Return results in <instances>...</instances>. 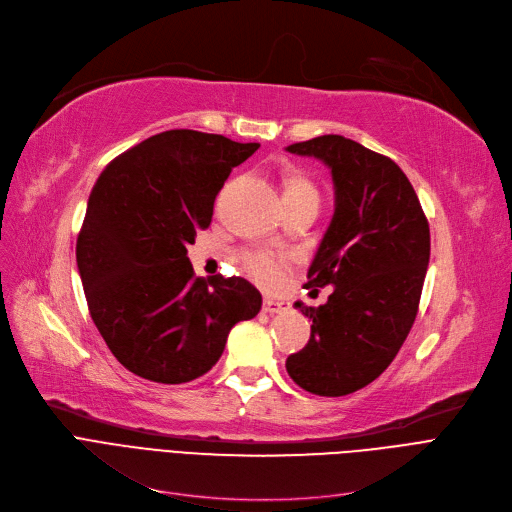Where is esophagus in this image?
I'll list each match as a JSON object with an SVG mask.
<instances>
[{"label": "esophagus", "instance_id": "esophagus-1", "mask_svg": "<svg viewBox=\"0 0 512 512\" xmlns=\"http://www.w3.org/2000/svg\"><path fill=\"white\" fill-rule=\"evenodd\" d=\"M262 310H264L266 314H283V312H287V310H289V304H287V302H281V299L264 297Z\"/></svg>", "mask_w": 512, "mask_h": 512}]
</instances>
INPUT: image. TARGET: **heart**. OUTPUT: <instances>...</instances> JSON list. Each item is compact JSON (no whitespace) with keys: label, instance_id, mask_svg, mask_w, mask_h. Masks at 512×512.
<instances>
[{"label":"heart","instance_id":"obj_1","mask_svg":"<svg viewBox=\"0 0 512 512\" xmlns=\"http://www.w3.org/2000/svg\"><path fill=\"white\" fill-rule=\"evenodd\" d=\"M285 194H316L314 186L302 175H289ZM291 258L270 250H244L239 254V266L256 285L273 289L279 287L289 273Z\"/></svg>","mask_w":512,"mask_h":512}]
</instances>
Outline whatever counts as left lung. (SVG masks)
I'll use <instances>...</instances> for the list:
<instances>
[{"instance_id": "obj_1", "label": "left lung", "mask_w": 512, "mask_h": 512, "mask_svg": "<svg viewBox=\"0 0 512 512\" xmlns=\"http://www.w3.org/2000/svg\"><path fill=\"white\" fill-rule=\"evenodd\" d=\"M287 150L333 173L335 215L306 287L335 291L318 308L295 304L312 320V335L285 366L308 393L343 397L374 382L405 343L430 262V225L393 159L337 134Z\"/></svg>"}]
</instances>
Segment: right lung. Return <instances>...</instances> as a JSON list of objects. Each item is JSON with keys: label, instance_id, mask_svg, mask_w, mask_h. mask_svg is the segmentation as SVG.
Returning <instances> with one entry per match:
<instances>
[{"label": "right lung", "instance_id": "right-lung-1", "mask_svg": "<svg viewBox=\"0 0 512 512\" xmlns=\"http://www.w3.org/2000/svg\"><path fill=\"white\" fill-rule=\"evenodd\" d=\"M221 134L167 130L115 157L76 239L88 312L124 368L161 384L213 368L229 330L260 312L242 277L194 275L188 246L213 221L231 169L258 150Z\"/></svg>", "mask_w": 512, "mask_h": 512}]
</instances>
